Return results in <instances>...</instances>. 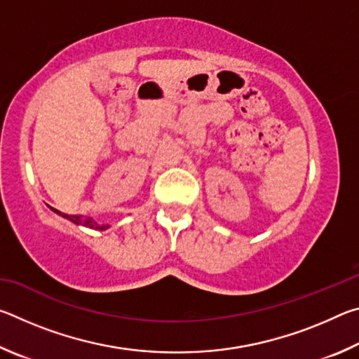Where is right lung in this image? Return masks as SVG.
Segmentation results:
<instances>
[{"mask_svg":"<svg viewBox=\"0 0 359 359\" xmlns=\"http://www.w3.org/2000/svg\"><path fill=\"white\" fill-rule=\"evenodd\" d=\"M53 212H57L58 215H62V217H65V218H68V220H71L72 223H76V224H82V226H87V228H92V229H107L109 228V224H98L96 223L93 218H90V217H82V215H68V214H62V212L60 210H57V209H53Z\"/></svg>","mask_w":359,"mask_h":359,"instance_id":"obj_1","label":"right lung"}]
</instances>
